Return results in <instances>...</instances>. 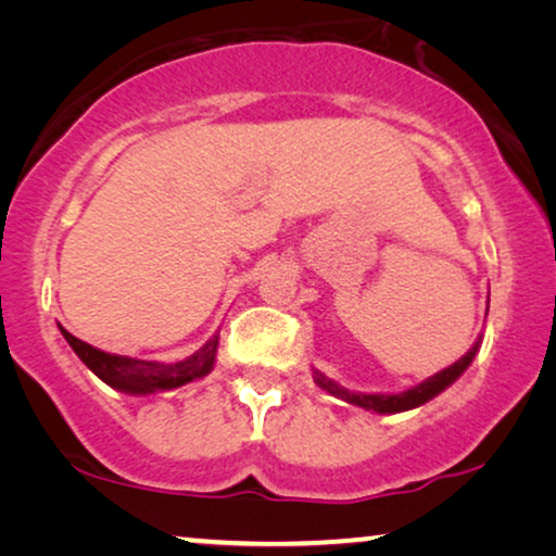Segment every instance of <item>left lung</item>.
Listing matches in <instances>:
<instances>
[{"label":"left lung","instance_id":"left-lung-1","mask_svg":"<svg viewBox=\"0 0 556 556\" xmlns=\"http://www.w3.org/2000/svg\"><path fill=\"white\" fill-rule=\"evenodd\" d=\"M476 352H478V344L470 349V352L463 356V359L451 364V367H447V369L438 371L435 377L425 379L422 384H417V387H413V390L400 392V394L349 392V390H344V387H339L337 382H331L329 377H324L321 371H316V382H318V387H321V390L333 394V397H341V400L352 402V405H359L364 409H375V413H405V409H413V407L425 405V402L432 400V397H435V394L443 392L445 387H451L455 379H458L463 371L468 369V364L473 362Z\"/></svg>","mask_w":556,"mask_h":556}]
</instances>
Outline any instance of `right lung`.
I'll list each match as a JSON object with an SVG mask.
<instances>
[{"instance_id": "obj_1", "label": "right lung", "mask_w": 556, "mask_h": 556, "mask_svg": "<svg viewBox=\"0 0 556 556\" xmlns=\"http://www.w3.org/2000/svg\"><path fill=\"white\" fill-rule=\"evenodd\" d=\"M67 344L73 346V352L80 356L83 364L93 371L96 377H101L105 384H111L113 390L128 392V394H151L162 390H174L187 382H194L207 375L215 364L217 354V337L210 339L200 352L189 356L185 362L162 364V362H143L131 359V356H118V354H105L101 349H93L86 341L75 339L73 333H67L60 326Z\"/></svg>"}]
</instances>
